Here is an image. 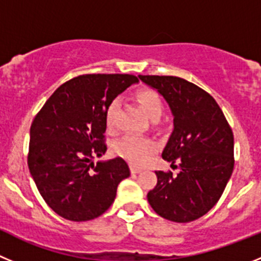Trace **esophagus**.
Instances as JSON below:
<instances>
[{
	"instance_id": "esophagus-1",
	"label": "esophagus",
	"mask_w": 261,
	"mask_h": 261,
	"mask_svg": "<svg viewBox=\"0 0 261 261\" xmlns=\"http://www.w3.org/2000/svg\"><path fill=\"white\" fill-rule=\"evenodd\" d=\"M140 171H141V168L136 167V166H130V172H132V174H138Z\"/></svg>"
}]
</instances>
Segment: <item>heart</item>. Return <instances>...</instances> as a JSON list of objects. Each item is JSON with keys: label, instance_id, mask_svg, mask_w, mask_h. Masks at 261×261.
Wrapping results in <instances>:
<instances>
[{"label": "heart", "instance_id": "1", "mask_svg": "<svg viewBox=\"0 0 261 261\" xmlns=\"http://www.w3.org/2000/svg\"><path fill=\"white\" fill-rule=\"evenodd\" d=\"M136 98H137L138 103L141 105V107L144 108L145 114L147 115L149 119L153 120L155 117H161L163 105L155 91L149 89L138 90ZM117 108H119V100L114 99L106 110L105 119L108 129H114ZM154 150H155V144L151 140L136 137V136H125L115 145V151H116L117 155L128 161L133 166L144 165Z\"/></svg>", "mask_w": 261, "mask_h": 261}]
</instances>
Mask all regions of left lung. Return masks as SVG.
Instances as JSON below:
<instances>
[{
  "mask_svg": "<svg viewBox=\"0 0 261 261\" xmlns=\"http://www.w3.org/2000/svg\"><path fill=\"white\" fill-rule=\"evenodd\" d=\"M166 100L174 117L162 158L179 172L156 171L147 201L158 216L191 222L208 213L222 196L234 168V136L220 106L206 91L172 75H138Z\"/></svg>",
  "mask_w": 261,
  "mask_h": 261,
  "instance_id": "obj_1",
  "label": "left lung"
}]
</instances>
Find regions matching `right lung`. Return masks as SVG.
<instances>
[{
  "mask_svg": "<svg viewBox=\"0 0 261 261\" xmlns=\"http://www.w3.org/2000/svg\"><path fill=\"white\" fill-rule=\"evenodd\" d=\"M130 74H86L68 81L50 95L30 129L29 168L39 193L55 213L82 222L102 216L130 175L123 158L99 161L106 110L137 84Z\"/></svg>",
  "mask_w": 261,
  "mask_h": 261,
  "instance_id": "add662e5",
  "label": "right lung"
}]
</instances>
